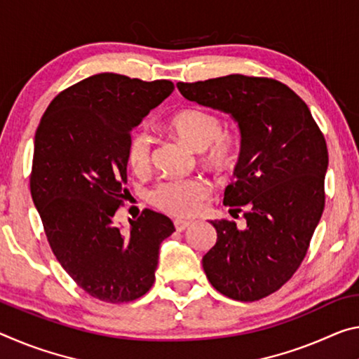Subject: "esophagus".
Segmentation results:
<instances>
[{"label": "esophagus", "instance_id": "esophagus-1", "mask_svg": "<svg viewBox=\"0 0 359 359\" xmlns=\"http://www.w3.org/2000/svg\"><path fill=\"white\" fill-rule=\"evenodd\" d=\"M190 224H191V222H189V220H182V219L174 220V226H175V230H177V231H184L185 229H189Z\"/></svg>", "mask_w": 359, "mask_h": 359}]
</instances>
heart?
Wrapping results in <instances>:
<instances>
[{
    "mask_svg": "<svg viewBox=\"0 0 359 359\" xmlns=\"http://www.w3.org/2000/svg\"><path fill=\"white\" fill-rule=\"evenodd\" d=\"M169 128L191 149L203 151V161L212 169L224 170L235 156L236 139L229 130H222L217 115L203 108H185L169 119ZM128 163L135 172H145L151 166L153 140L147 129L130 134L126 150ZM210 193L201 177L163 180L150 191V203L163 212L189 217L200 210Z\"/></svg>",
    "mask_w": 359,
    "mask_h": 359,
    "instance_id": "obj_1",
    "label": "heart"
}]
</instances>
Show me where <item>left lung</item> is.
Masks as SVG:
<instances>
[{
    "mask_svg": "<svg viewBox=\"0 0 359 359\" xmlns=\"http://www.w3.org/2000/svg\"><path fill=\"white\" fill-rule=\"evenodd\" d=\"M177 88L185 99L230 113L240 126V159L224 204L243 210L246 226L210 222L217 241L203 269L226 297L260 300L291 280L309 251L326 198V140L305 102L273 78L229 75Z\"/></svg>",
    "mask_w": 359,
    "mask_h": 359,
    "instance_id": "left-lung-1",
    "label": "left lung"
}]
</instances>
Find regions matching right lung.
I'll use <instances>...</instances> for the list:
<instances>
[{"label":"right lung","instance_id":"add662e5","mask_svg":"<svg viewBox=\"0 0 359 359\" xmlns=\"http://www.w3.org/2000/svg\"><path fill=\"white\" fill-rule=\"evenodd\" d=\"M172 90L168 79L99 73L57 94L36 129L30 191L49 246L72 280L102 302L149 292L159 244L175 231L151 209L129 220L128 233L113 220L129 193L130 130Z\"/></svg>","mask_w":359,"mask_h":359}]
</instances>
